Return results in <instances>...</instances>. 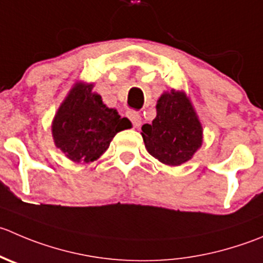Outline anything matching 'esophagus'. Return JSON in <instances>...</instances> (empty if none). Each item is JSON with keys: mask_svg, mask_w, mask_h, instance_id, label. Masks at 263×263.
<instances>
[{"mask_svg": "<svg viewBox=\"0 0 263 263\" xmlns=\"http://www.w3.org/2000/svg\"><path fill=\"white\" fill-rule=\"evenodd\" d=\"M127 117L131 119L132 124H134L135 127H139L140 124H141V116H140V113H137V111L129 110L128 113H127Z\"/></svg>", "mask_w": 263, "mask_h": 263, "instance_id": "1", "label": "esophagus"}]
</instances>
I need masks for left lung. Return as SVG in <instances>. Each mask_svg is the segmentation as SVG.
Masks as SVG:
<instances>
[{"label": "left lung", "instance_id": "left-lung-1", "mask_svg": "<svg viewBox=\"0 0 263 263\" xmlns=\"http://www.w3.org/2000/svg\"><path fill=\"white\" fill-rule=\"evenodd\" d=\"M150 155L167 165H180L202 146L203 127L183 91L171 90L157 101V117L141 127Z\"/></svg>", "mask_w": 263, "mask_h": 263}]
</instances>
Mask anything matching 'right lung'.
I'll return each instance as SVG.
<instances>
[{"instance_id":"1","label":"right lung","mask_w":263,"mask_h":263,"mask_svg":"<svg viewBox=\"0 0 263 263\" xmlns=\"http://www.w3.org/2000/svg\"><path fill=\"white\" fill-rule=\"evenodd\" d=\"M92 88V83H76L51 126L56 147L77 163L99 159L119 131L132 127L116 109L108 108Z\"/></svg>"}]
</instances>
